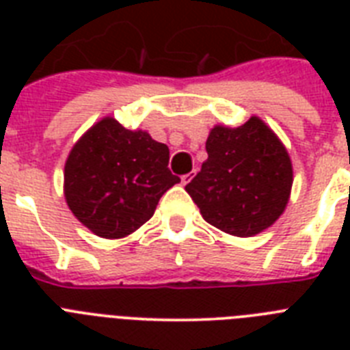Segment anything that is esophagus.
<instances>
[{
    "instance_id": "34e87169",
    "label": "esophagus",
    "mask_w": 350,
    "mask_h": 350,
    "mask_svg": "<svg viewBox=\"0 0 350 350\" xmlns=\"http://www.w3.org/2000/svg\"><path fill=\"white\" fill-rule=\"evenodd\" d=\"M191 180H192V172H191V174L181 176V183H183V185H187V183H189Z\"/></svg>"
}]
</instances>
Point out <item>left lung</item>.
<instances>
[{
  "label": "left lung",
  "mask_w": 350,
  "mask_h": 350,
  "mask_svg": "<svg viewBox=\"0 0 350 350\" xmlns=\"http://www.w3.org/2000/svg\"><path fill=\"white\" fill-rule=\"evenodd\" d=\"M208 158L185 187L203 219L238 238L269 229L287 207L293 161L282 139L258 116L239 126L216 125Z\"/></svg>",
  "instance_id": "left-lung-1"
}]
</instances>
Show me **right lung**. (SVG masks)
<instances>
[{
	"label": "right lung",
	"mask_w": 350,
	"mask_h": 350,
	"mask_svg": "<svg viewBox=\"0 0 350 350\" xmlns=\"http://www.w3.org/2000/svg\"><path fill=\"white\" fill-rule=\"evenodd\" d=\"M176 183L180 178L169 170V147L111 116L74 143L63 172L68 208L90 232L107 239L139 229Z\"/></svg>",
	"instance_id": "1"
}]
</instances>
